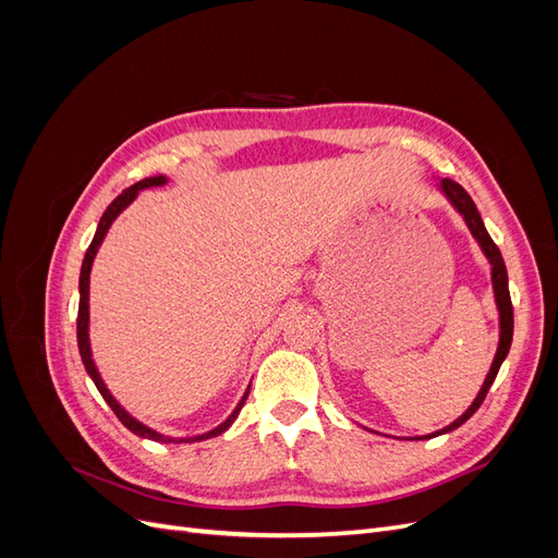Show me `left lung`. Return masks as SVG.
Returning <instances> with one entry per match:
<instances>
[{
  "label": "left lung",
  "mask_w": 558,
  "mask_h": 558,
  "mask_svg": "<svg viewBox=\"0 0 558 558\" xmlns=\"http://www.w3.org/2000/svg\"><path fill=\"white\" fill-rule=\"evenodd\" d=\"M440 191L451 202V207L463 216V221L470 228L472 238L477 240V244L484 251V256L488 258V263H492V283H494L496 307H498V316H500V340H498V351H496V359L492 363V369H488V375H486V379H484V384L480 388V393H477L475 400H472L470 408L459 418L451 421L449 426L435 430L430 435H424V437H412V440H428V437L451 433V430H456L459 426H463L465 421L480 410V404L484 402L488 388H492V384H494V379L498 375V369H500L505 356H508V351L512 347V332H514V312H512V300H510V289H508V269H505V260L500 256V248L494 244L492 238H488V232L484 228V221H482V216H480V211L475 207V202H472V197L465 193L463 185H459V183L451 181V179H442L440 181Z\"/></svg>",
  "instance_id": "left-lung-1"
}]
</instances>
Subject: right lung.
Segmentation results:
<instances>
[{"instance_id": "obj_1", "label": "right lung", "mask_w": 558, "mask_h": 558, "mask_svg": "<svg viewBox=\"0 0 558 558\" xmlns=\"http://www.w3.org/2000/svg\"><path fill=\"white\" fill-rule=\"evenodd\" d=\"M167 183V177H148V179H142L140 183H134V185H130V189H125L121 195H118L111 205L107 207V211L102 214V218H99V223H97V232H95V238H93V242H90V246H88V251H86V258H83V265H81V277H78V318H76V340H78V353H81V361H83V365H86V373L90 375V379L95 381V386H97V391L102 393V398L107 400V404L109 408L113 410V414L121 418V424L128 428V430H132L134 435H140V437H146V440H154V442H174V445H181V442H199V440H209V437H216V435H221V433H226L230 426H232V421L238 418V414H240V410L244 408V402H246V398H248V388H246V393L242 396V400H240V404L238 408L232 410V414L223 421L221 426H216L214 430H209V433H202V435H195V437H170V435H162V433H158V430H154V428H148V426H144L142 421H137L134 418L132 414H128L125 412V408H121V402H118L113 396H111V391L107 388V384L102 381V377H99V373H97V367H95V361H93V351H90V337H88V320H90V312H88V298H90V269H93V260H95V256H97V248L102 246V242H105V238H107V232H109V228H111V223L116 221L118 218V214H121L130 202H134V197L140 195V191H144V189H154V185H165Z\"/></svg>"}]
</instances>
